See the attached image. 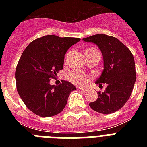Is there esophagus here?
Instances as JSON below:
<instances>
[{
	"mask_svg": "<svg viewBox=\"0 0 147 147\" xmlns=\"http://www.w3.org/2000/svg\"><path fill=\"white\" fill-rule=\"evenodd\" d=\"M78 90H80V91H82V92H86V91H87V89H86V88H78Z\"/></svg>",
	"mask_w": 147,
	"mask_h": 147,
	"instance_id": "obj_1",
	"label": "esophagus"
}]
</instances>
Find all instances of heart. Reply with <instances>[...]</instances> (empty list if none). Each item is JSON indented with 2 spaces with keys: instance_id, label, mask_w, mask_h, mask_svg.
Listing matches in <instances>:
<instances>
[{
  "instance_id": "heart-1",
  "label": "heart",
  "mask_w": 147,
  "mask_h": 147,
  "mask_svg": "<svg viewBox=\"0 0 147 147\" xmlns=\"http://www.w3.org/2000/svg\"><path fill=\"white\" fill-rule=\"evenodd\" d=\"M68 78H69V80L71 82L76 85H80V86L87 84L88 80H89V77L87 75L77 71H73L69 75Z\"/></svg>"
}]
</instances>
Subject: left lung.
Segmentation results:
<instances>
[{
    "mask_svg": "<svg viewBox=\"0 0 147 147\" xmlns=\"http://www.w3.org/2000/svg\"><path fill=\"white\" fill-rule=\"evenodd\" d=\"M83 41L98 46L103 57L104 70L96 84L107 85L103 93L98 92L96 101L90 107L96 112L110 114L118 111L128 101L136 80L134 57L129 49L117 38L95 34Z\"/></svg>",
    "mask_w": 147,
    "mask_h": 147,
    "instance_id": "8db88e82",
    "label": "left lung"
}]
</instances>
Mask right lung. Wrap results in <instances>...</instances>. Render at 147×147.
<instances>
[{
	"instance_id": "add662e5",
	"label": "right lung",
	"mask_w": 147,
	"mask_h": 147,
	"mask_svg": "<svg viewBox=\"0 0 147 147\" xmlns=\"http://www.w3.org/2000/svg\"><path fill=\"white\" fill-rule=\"evenodd\" d=\"M80 40L46 35L32 41L23 51L15 71L17 90L23 103L36 115L51 117L61 113L71 92L76 90L65 80L59 85H51L50 78L63 69L67 51Z\"/></svg>"
}]
</instances>
